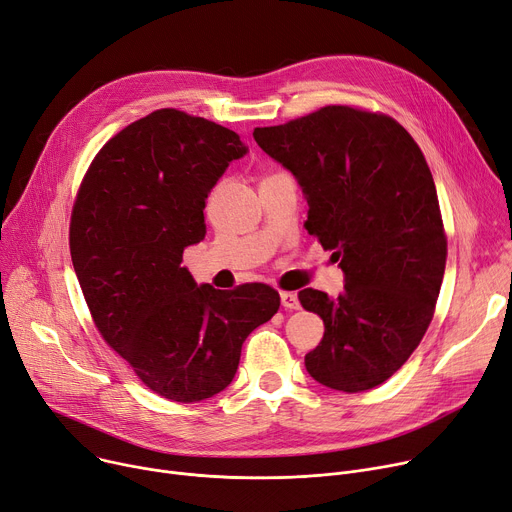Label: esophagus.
<instances>
[{
    "mask_svg": "<svg viewBox=\"0 0 512 512\" xmlns=\"http://www.w3.org/2000/svg\"><path fill=\"white\" fill-rule=\"evenodd\" d=\"M280 303H282V307H284L286 311H297V309L301 307L297 292H282V294H280Z\"/></svg>",
    "mask_w": 512,
    "mask_h": 512,
    "instance_id": "obj_1",
    "label": "esophagus"
}]
</instances>
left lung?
<instances>
[{
	"mask_svg": "<svg viewBox=\"0 0 512 512\" xmlns=\"http://www.w3.org/2000/svg\"><path fill=\"white\" fill-rule=\"evenodd\" d=\"M253 137L297 178L305 226L334 249L344 274L336 299L299 292L326 328L305 355L309 375L348 394L384 384L421 342L446 267L438 193L421 149L392 118L346 105L255 128Z\"/></svg>",
	"mask_w": 512,
	"mask_h": 512,
	"instance_id": "1",
	"label": "left lung"
}]
</instances>
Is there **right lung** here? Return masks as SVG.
Wrapping results in <instances>:
<instances>
[{"label": "right lung", "instance_id": "obj_1", "mask_svg": "<svg viewBox=\"0 0 512 512\" xmlns=\"http://www.w3.org/2000/svg\"><path fill=\"white\" fill-rule=\"evenodd\" d=\"M247 153L220 124L157 110L103 145L72 209V265L97 330L174 402L228 388L242 342L280 307L270 286L215 290L182 267L184 249L205 238L211 188Z\"/></svg>", "mask_w": 512, "mask_h": 512}]
</instances>
